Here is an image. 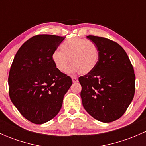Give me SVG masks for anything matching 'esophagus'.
<instances>
[{"mask_svg": "<svg viewBox=\"0 0 146 146\" xmlns=\"http://www.w3.org/2000/svg\"><path fill=\"white\" fill-rule=\"evenodd\" d=\"M72 80H73V82H78V79L76 77H72Z\"/></svg>", "mask_w": 146, "mask_h": 146, "instance_id": "esophagus-1", "label": "esophagus"}]
</instances>
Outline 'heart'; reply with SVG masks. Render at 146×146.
I'll return each instance as SVG.
<instances>
[{"instance_id": "heart-1", "label": "heart", "mask_w": 146, "mask_h": 146, "mask_svg": "<svg viewBox=\"0 0 146 146\" xmlns=\"http://www.w3.org/2000/svg\"><path fill=\"white\" fill-rule=\"evenodd\" d=\"M52 54V61L60 72H65L69 62L71 66L68 72H79L86 75L98 66L100 58L99 48L95 44L82 38H72L64 42Z\"/></svg>"}]
</instances>
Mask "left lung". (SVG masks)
Returning a JSON list of instances; mask_svg holds the SVG:
<instances>
[{
	"mask_svg": "<svg viewBox=\"0 0 146 146\" xmlns=\"http://www.w3.org/2000/svg\"><path fill=\"white\" fill-rule=\"evenodd\" d=\"M87 38L98 47L100 58L96 68L78 79L82 105L93 118L110 123L120 118L133 100L134 70L119 44L92 35Z\"/></svg>",
	"mask_w": 146,
	"mask_h": 146,
	"instance_id": "1",
	"label": "left lung"
}]
</instances>
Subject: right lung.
I'll return each instance as SVG.
<instances>
[{"label": "right lung", "instance_id": "1", "mask_svg": "<svg viewBox=\"0 0 146 146\" xmlns=\"http://www.w3.org/2000/svg\"><path fill=\"white\" fill-rule=\"evenodd\" d=\"M65 38L51 35L30 38L19 48L10 68V100L25 118L36 124L58 114L73 83L52 61L53 53Z\"/></svg>", "mask_w": 146, "mask_h": 146}]
</instances>
